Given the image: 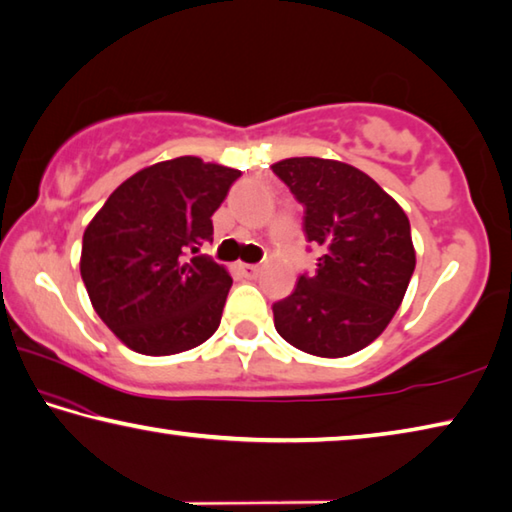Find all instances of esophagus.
Wrapping results in <instances>:
<instances>
[{
    "mask_svg": "<svg viewBox=\"0 0 512 512\" xmlns=\"http://www.w3.org/2000/svg\"><path fill=\"white\" fill-rule=\"evenodd\" d=\"M258 270H261V267L254 265V263H240V272L245 274V276H249V279H254V276L258 274Z\"/></svg>",
    "mask_w": 512,
    "mask_h": 512,
    "instance_id": "34e87169",
    "label": "esophagus"
}]
</instances>
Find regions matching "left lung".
Returning a JSON list of instances; mask_svg holds the SVG:
<instances>
[{
  "mask_svg": "<svg viewBox=\"0 0 512 512\" xmlns=\"http://www.w3.org/2000/svg\"><path fill=\"white\" fill-rule=\"evenodd\" d=\"M272 170L303 204V231L321 249L317 270L272 306L274 326L310 355L362 351L389 326L414 274L409 218L378 182L342 161L292 157Z\"/></svg>",
  "mask_w": 512,
  "mask_h": 512,
  "instance_id": "left-lung-1",
  "label": "left lung"
}]
</instances>
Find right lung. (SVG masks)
<instances>
[{
	"instance_id": "add662e5",
	"label": "right lung",
	"mask_w": 512,
	"mask_h": 512,
	"mask_svg": "<svg viewBox=\"0 0 512 512\" xmlns=\"http://www.w3.org/2000/svg\"><path fill=\"white\" fill-rule=\"evenodd\" d=\"M240 170L159 161L107 197L83 236L80 276L96 315L141 355L200 346L220 326L231 276L200 254Z\"/></svg>"
}]
</instances>
